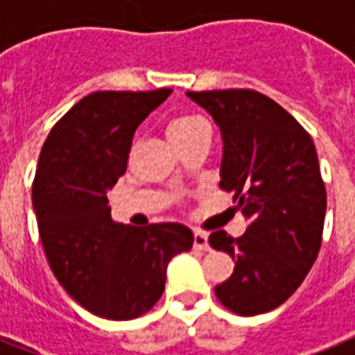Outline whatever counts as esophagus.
Segmentation results:
<instances>
[{"mask_svg": "<svg viewBox=\"0 0 355 355\" xmlns=\"http://www.w3.org/2000/svg\"><path fill=\"white\" fill-rule=\"evenodd\" d=\"M194 248L198 250H209L207 235L203 232H194Z\"/></svg>", "mask_w": 355, "mask_h": 355, "instance_id": "1", "label": "esophagus"}]
</instances>
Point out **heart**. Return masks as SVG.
I'll use <instances>...</instances> for the list:
<instances>
[{
    "label": "heart",
    "instance_id": "obj_1",
    "mask_svg": "<svg viewBox=\"0 0 355 355\" xmlns=\"http://www.w3.org/2000/svg\"><path fill=\"white\" fill-rule=\"evenodd\" d=\"M166 135H168L170 142L183 152L196 140L209 139L211 128H209L207 120L200 114L183 112V114H175L174 118H170L166 123ZM133 150H137V144L133 146Z\"/></svg>",
    "mask_w": 355,
    "mask_h": 355
}]
</instances>
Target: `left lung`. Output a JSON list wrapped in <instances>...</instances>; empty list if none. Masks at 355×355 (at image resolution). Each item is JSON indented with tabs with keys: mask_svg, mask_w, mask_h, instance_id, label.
I'll return each instance as SVG.
<instances>
[{
	"mask_svg": "<svg viewBox=\"0 0 355 355\" xmlns=\"http://www.w3.org/2000/svg\"><path fill=\"white\" fill-rule=\"evenodd\" d=\"M220 128V189L233 194L250 226L224 230L209 244L235 259L215 295L230 311L252 317L282 306L311 270L322 244L326 187L313 139L282 105L248 89L187 92Z\"/></svg>",
	"mask_w": 355,
	"mask_h": 355,
	"instance_id": "left-lung-1",
	"label": "left lung"
}]
</instances>
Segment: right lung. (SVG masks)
<instances>
[{
	"label": "right lung",
	"instance_id": "add662e5",
	"mask_svg": "<svg viewBox=\"0 0 355 355\" xmlns=\"http://www.w3.org/2000/svg\"><path fill=\"white\" fill-rule=\"evenodd\" d=\"M170 92L85 96L55 123L38 157L33 207L44 254L66 293L109 320L150 311L163 295L170 259L194 243L183 224H118L107 198L125 174L135 131Z\"/></svg>",
	"mask_w": 355,
	"mask_h": 355
}]
</instances>
